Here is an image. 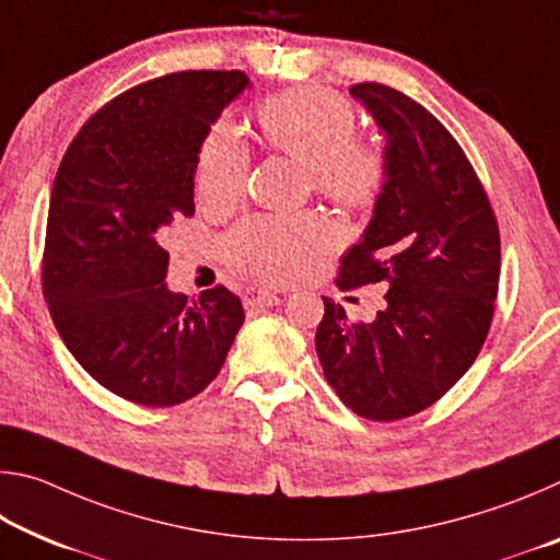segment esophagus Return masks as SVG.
I'll return each instance as SVG.
<instances>
[{
	"mask_svg": "<svg viewBox=\"0 0 560 560\" xmlns=\"http://www.w3.org/2000/svg\"><path fill=\"white\" fill-rule=\"evenodd\" d=\"M281 296L273 291H261V289H252L249 293L244 296V306L252 308V311H261V308H269V306H279Z\"/></svg>",
	"mask_w": 560,
	"mask_h": 560,
	"instance_id": "esophagus-1",
	"label": "esophagus"
}]
</instances>
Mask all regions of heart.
I'll return each instance as SVG.
<instances>
[{
    "label": "heart",
    "instance_id": "1",
    "mask_svg": "<svg viewBox=\"0 0 560 560\" xmlns=\"http://www.w3.org/2000/svg\"><path fill=\"white\" fill-rule=\"evenodd\" d=\"M264 138L308 170L316 195L340 207L371 205L383 187L385 155L375 143L353 140L355 113L346 98L324 89H296L269 98L259 108ZM249 150L230 122L207 132L197 163V197L210 207L240 200ZM328 234L314 217H257L236 230L226 249L236 267L264 281H283L299 273Z\"/></svg>",
    "mask_w": 560,
    "mask_h": 560
}]
</instances>
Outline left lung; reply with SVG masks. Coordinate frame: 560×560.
Masks as SVG:
<instances>
[{
    "label": "left lung",
    "instance_id": "left-lung-1",
    "mask_svg": "<svg viewBox=\"0 0 560 560\" xmlns=\"http://www.w3.org/2000/svg\"><path fill=\"white\" fill-rule=\"evenodd\" d=\"M385 138V177L338 287L381 283L385 308L348 324L324 296L316 353L355 415L393 422L424 410L469 371L499 289V226L477 173L450 130L383 83L350 86Z\"/></svg>",
    "mask_w": 560,
    "mask_h": 560
}]
</instances>
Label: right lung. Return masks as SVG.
Returning a JSON list of instances; mask_svg holds the SVG:
<instances>
[{"label": "right lung", "instance_id": "1", "mask_svg": "<svg viewBox=\"0 0 560 560\" xmlns=\"http://www.w3.org/2000/svg\"><path fill=\"white\" fill-rule=\"evenodd\" d=\"M252 86L242 71H179L106 103L54 179L44 296L66 348L106 390L145 407L210 385L244 324L240 296L167 287L160 246L195 214V170L210 128Z\"/></svg>", "mask_w": 560, "mask_h": 560}]
</instances>
